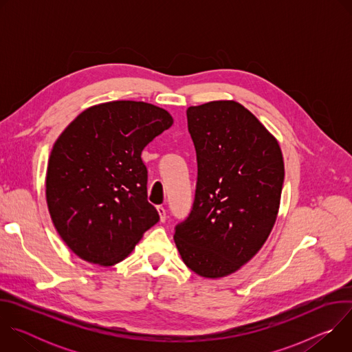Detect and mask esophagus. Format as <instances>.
<instances>
[{
  "label": "esophagus",
  "instance_id": "obj_1",
  "mask_svg": "<svg viewBox=\"0 0 352 352\" xmlns=\"http://www.w3.org/2000/svg\"><path fill=\"white\" fill-rule=\"evenodd\" d=\"M157 213L160 216V221L164 223L167 220V214H166V209L163 206H157Z\"/></svg>",
  "mask_w": 352,
  "mask_h": 352
}]
</instances>
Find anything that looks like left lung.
Here are the masks:
<instances>
[{
    "label": "left lung",
    "mask_w": 352,
    "mask_h": 352,
    "mask_svg": "<svg viewBox=\"0 0 352 352\" xmlns=\"http://www.w3.org/2000/svg\"><path fill=\"white\" fill-rule=\"evenodd\" d=\"M186 117L197 182L174 241L192 272L220 278L239 270L269 238L280 208L283 153L265 125L234 100L192 106Z\"/></svg>",
    "instance_id": "obj_1"
}]
</instances>
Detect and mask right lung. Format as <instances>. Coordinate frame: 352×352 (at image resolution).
<instances>
[{
    "instance_id": "add662e5",
    "label": "right lung",
    "mask_w": 352,
    "mask_h": 352,
    "mask_svg": "<svg viewBox=\"0 0 352 352\" xmlns=\"http://www.w3.org/2000/svg\"><path fill=\"white\" fill-rule=\"evenodd\" d=\"M168 111L118 100L82 111L48 159L45 199L53 224L80 259L113 266L159 221L147 202L142 150L173 125Z\"/></svg>"
}]
</instances>
